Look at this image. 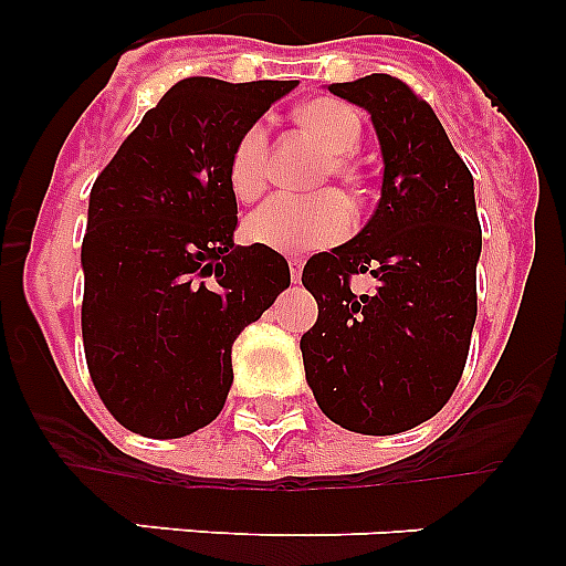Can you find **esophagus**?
<instances>
[{"label":"esophagus","instance_id":"34e87169","mask_svg":"<svg viewBox=\"0 0 566 566\" xmlns=\"http://www.w3.org/2000/svg\"><path fill=\"white\" fill-rule=\"evenodd\" d=\"M289 272H292L294 283H300V277H303V258H289Z\"/></svg>","mask_w":566,"mask_h":566}]
</instances>
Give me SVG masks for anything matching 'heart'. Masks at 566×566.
I'll return each mask as SVG.
<instances>
[{
    "mask_svg": "<svg viewBox=\"0 0 566 566\" xmlns=\"http://www.w3.org/2000/svg\"><path fill=\"white\" fill-rule=\"evenodd\" d=\"M297 124L328 149L319 167V184L337 181L357 189L359 172L348 155L359 147L363 124L348 104L337 98H312L297 109ZM269 178V133L263 124H252L238 135L227 161V184L240 203H252L263 195ZM354 229V209L337 192H319L308 198L277 195L254 209L243 223V234L258 247L283 254L314 252L348 238Z\"/></svg>",
    "mask_w": 566,
    "mask_h": 566,
    "instance_id": "obj_1",
    "label": "heart"
}]
</instances>
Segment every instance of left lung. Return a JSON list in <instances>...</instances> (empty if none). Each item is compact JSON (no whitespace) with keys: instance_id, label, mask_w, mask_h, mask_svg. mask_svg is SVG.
Returning a JSON list of instances; mask_svg holds the SVG:
<instances>
[{"instance_id":"1","label":"left lung","mask_w":566,"mask_h":566,"mask_svg":"<svg viewBox=\"0 0 566 566\" xmlns=\"http://www.w3.org/2000/svg\"><path fill=\"white\" fill-rule=\"evenodd\" d=\"M328 90L371 113L382 195L357 238L308 258L303 286L319 314L300 352L332 422L391 437L437 417L468 363L482 252L473 175L431 104L399 78L371 73ZM354 273L378 286L357 295Z\"/></svg>"}]
</instances>
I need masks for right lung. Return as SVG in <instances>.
<instances>
[{
	"label": "right lung",
	"mask_w": 566,
	"mask_h": 566,
	"mask_svg": "<svg viewBox=\"0 0 566 566\" xmlns=\"http://www.w3.org/2000/svg\"><path fill=\"white\" fill-rule=\"evenodd\" d=\"M294 82L181 78L98 172L82 243L90 379L118 422L178 439L221 413L232 343L292 283L286 258L234 247L232 144Z\"/></svg>",
	"instance_id": "add662e5"
}]
</instances>
